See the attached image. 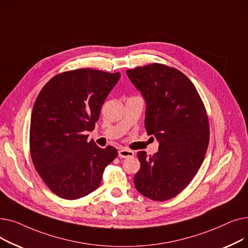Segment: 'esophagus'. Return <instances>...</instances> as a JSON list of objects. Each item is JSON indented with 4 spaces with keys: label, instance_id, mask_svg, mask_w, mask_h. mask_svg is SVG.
<instances>
[{
    "label": "esophagus",
    "instance_id": "esophagus-1",
    "mask_svg": "<svg viewBox=\"0 0 248 248\" xmlns=\"http://www.w3.org/2000/svg\"><path fill=\"white\" fill-rule=\"evenodd\" d=\"M135 155V153L131 150H125V149H121L119 151V157L120 158H129V157H133Z\"/></svg>",
    "mask_w": 248,
    "mask_h": 248
}]
</instances>
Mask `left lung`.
I'll return each instance as SVG.
<instances>
[{
  "label": "left lung",
  "mask_w": 248,
  "mask_h": 248,
  "mask_svg": "<svg viewBox=\"0 0 248 248\" xmlns=\"http://www.w3.org/2000/svg\"><path fill=\"white\" fill-rule=\"evenodd\" d=\"M146 100L145 126L159 141L153 155L139 152L137 190L155 201L183 191L201 167L209 142V122L196 87L181 71L154 63L126 70Z\"/></svg>",
  "instance_id": "8db88e82"
}]
</instances>
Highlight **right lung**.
Wrapping results in <instances>:
<instances>
[{
    "mask_svg": "<svg viewBox=\"0 0 248 248\" xmlns=\"http://www.w3.org/2000/svg\"><path fill=\"white\" fill-rule=\"evenodd\" d=\"M121 73L76 69L45 84L34 103L30 153L36 171L57 196L75 200L96 190L104 169L117 155L101 149L86 132L94 129L100 108Z\"/></svg>",
    "mask_w": 248,
    "mask_h": 248,
    "instance_id": "right-lung-1",
    "label": "right lung"
}]
</instances>
